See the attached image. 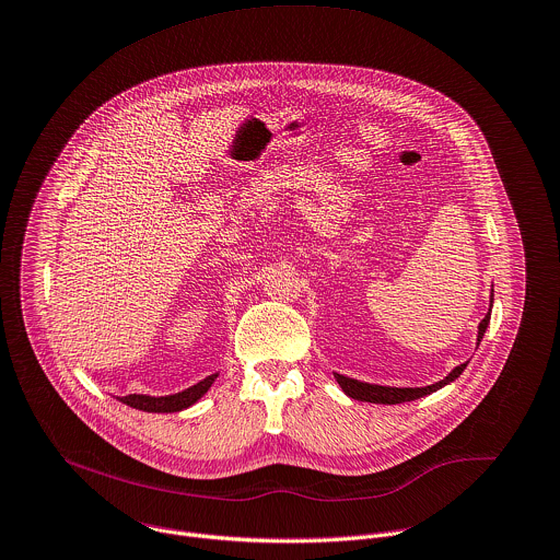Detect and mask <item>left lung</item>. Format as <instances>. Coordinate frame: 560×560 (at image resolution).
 <instances>
[{
	"label": "left lung",
	"instance_id": "obj_1",
	"mask_svg": "<svg viewBox=\"0 0 560 560\" xmlns=\"http://www.w3.org/2000/svg\"><path fill=\"white\" fill-rule=\"evenodd\" d=\"M492 292H494V290H490V310H488V314L481 318V323H479V327H477V347H479V342H481V338H483V334H486V329H488V323H490L492 299H494ZM466 364H468V362L455 366L444 381H440V383H435V385H429V387H385V385H371V383H362V381H355V378H347V376H342V374H334V378H336L338 387L345 392V396H349L351 400L374 402V405H402V402H411V400L431 396V394H435L438 389L451 385L453 381H457V378L464 374Z\"/></svg>",
	"mask_w": 560,
	"mask_h": 560
}]
</instances>
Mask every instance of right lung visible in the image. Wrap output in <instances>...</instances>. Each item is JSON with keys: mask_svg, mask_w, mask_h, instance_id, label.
Wrapping results in <instances>:
<instances>
[{"mask_svg": "<svg viewBox=\"0 0 560 560\" xmlns=\"http://www.w3.org/2000/svg\"><path fill=\"white\" fill-rule=\"evenodd\" d=\"M220 374H211L207 376L205 381L196 383L194 387L184 389V392H177V394H171V396H147V394H129V396H122L118 398L122 405L131 407V409H138V411H147V413H177V411H184L194 407L209 389L211 385L215 383Z\"/></svg>", "mask_w": 560, "mask_h": 560, "instance_id": "obj_1", "label": "right lung"}]
</instances>
